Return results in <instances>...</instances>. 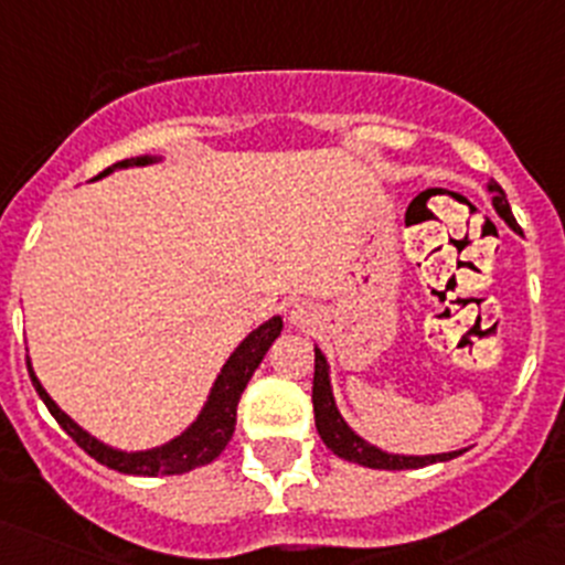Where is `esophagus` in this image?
<instances>
[{"label":"esophagus","instance_id":"obj_1","mask_svg":"<svg viewBox=\"0 0 565 565\" xmlns=\"http://www.w3.org/2000/svg\"><path fill=\"white\" fill-rule=\"evenodd\" d=\"M305 319H308V310H305V308H294L291 310V321H294V324H302Z\"/></svg>","mask_w":565,"mask_h":565}]
</instances>
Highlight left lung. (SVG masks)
Returning <instances> with one entry per match:
<instances>
[{
    "mask_svg": "<svg viewBox=\"0 0 565 565\" xmlns=\"http://www.w3.org/2000/svg\"><path fill=\"white\" fill-rule=\"evenodd\" d=\"M488 191L493 193V207H497L499 216L510 224L513 230H519L513 213H510L508 199L504 191L491 182ZM313 413H316V429H319L321 440L327 444L332 455L349 460V463L369 466V469H385V471H402V469H422L427 463H438V460H452L460 452H444V455H424V458H413V455H388L383 449L372 447L363 438L352 433L347 427V422L338 413L335 399H332L330 391V369H327V358L319 347H316V372H313Z\"/></svg>",
    "mask_w": 565,
    "mask_h": 565,
    "instance_id": "left-lung-1",
    "label": "left lung"
}]
</instances>
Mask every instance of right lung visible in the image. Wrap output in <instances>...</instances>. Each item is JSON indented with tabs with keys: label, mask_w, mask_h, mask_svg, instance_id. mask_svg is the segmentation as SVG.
Returning <instances> with one entry per match:
<instances>
[{
	"label": "right lung",
	"mask_w": 565,
	"mask_h": 565,
	"mask_svg": "<svg viewBox=\"0 0 565 565\" xmlns=\"http://www.w3.org/2000/svg\"><path fill=\"white\" fill-rule=\"evenodd\" d=\"M154 158H130L121 160V163H113L110 169H105L102 174H110L113 169H127V166H147ZM99 174V177H102ZM282 332V319L274 316L266 324L257 327L255 332L241 341V347L230 354V360L224 363L222 374H218L216 385L211 391V399H207L205 411L199 413L196 422L180 435V438L169 440L166 447L149 449V452H118V449L105 447L96 438H90L85 429H79L61 407L52 402V396L46 394L44 385L38 383L35 372L30 369V380L35 385L38 396L44 399V405L50 407L52 416L57 418L63 429L72 435V440L79 449L90 455L94 460H99L102 466L113 471H121V475H141V477H158V475H185V471L199 469V466L211 463L218 455L224 452V447L230 444L235 433V411H238L241 394H244L246 383L255 374V369L260 366L263 354L268 352V347L274 343V338Z\"/></svg>",
	"instance_id": "obj_1"
}]
</instances>
